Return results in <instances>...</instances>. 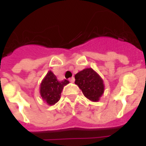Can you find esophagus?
Instances as JSON below:
<instances>
[{
	"label": "esophagus",
	"instance_id": "34e87169",
	"mask_svg": "<svg viewBox=\"0 0 146 146\" xmlns=\"http://www.w3.org/2000/svg\"><path fill=\"white\" fill-rule=\"evenodd\" d=\"M74 80H75V79H74V77H71V78H70V81L71 83L74 82Z\"/></svg>",
	"mask_w": 146,
	"mask_h": 146
}]
</instances>
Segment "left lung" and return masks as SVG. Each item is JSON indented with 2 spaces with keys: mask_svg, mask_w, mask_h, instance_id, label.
I'll return each mask as SVG.
<instances>
[{
  "mask_svg": "<svg viewBox=\"0 0 146 146\" xmlns=\"http://www.w3.org/2000/svg\"><path fill=\"white\" fill-rule=\"evenodd\" d=\"M75 84L82 91L86 98L92 102H98L103 95V80L92 68L84 69L75 75Z\"/></svg>",
  "mask_w": 146,
  "mask_h": 146,
  "instance_id": "8db88e82",
  "label": "left lung"
}]
</instances>
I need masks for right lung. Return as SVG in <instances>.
I'll use <instances>...</instances> for the list:
<instances>
[{"mask_svg": "<svg viewBox=\"0 0 146 146\" xmlns=\"http://www.w3.org/2000/svg\"><path fill=\"white\" fill-rule=\"evenodd\" d=\"M69 83L67 80H58L51 70L48 71L40 85V94L42 99L48 106L54 105L59 101L62 89Z\"/></svg>", "mask_w": 146, "mask_h": 146, "instance_id": "add662e5", "label": "right lung"}]
</instances>
